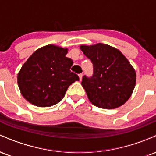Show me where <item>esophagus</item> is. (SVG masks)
Returning <instances> with one entry per match:
<instances>
[{"instance_id":"esophagus-1","label":"esophagus","mask_w":156,"mask_h":156,"mask_svg":"<svg viewBox=\"0 0 156 156\" xmlns=\"http://www.w3.org/2000/svg\"><path fill=\"white\" fill-rule=\"evenodd\" d=\"M78 77H79L80 80H81L82 77H83V74H82V73H80V74H78Z\"/></svg>"}]
</instances>
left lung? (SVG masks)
<instances>
[{"mask_svg": "<svg viewBox=\"0 0 156 156\" xmlns=\"http://www.w3.org/2000/svg\"><path fill=\"white\" fill-rule=\"evenodd\" d=\"M80 48L93 64L92 76H84L81 81L91 103L105 109L122 105L131 95L136 80L128 60L119 50L108 44Z\"/></svg>", "mask_w": 156, "mask_h": 156, "instance_id": "obj_1", "label": "left lung"}]
</instances>
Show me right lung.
<instances>
[{
  "mask_svg": "<svg viewBox=\"0 0 156 156\" xmlns=\"http://www.w3.org/2000/svg\"><path fill=\"white\" fill-rule=\"evenodd\" d=\"M67 49L49 44L37 50L25 62L17 75L23 96L31 104L49 107L63 99L78 75L71 72L73 64L66 57Z\"/></svg>",
  "mask_w": 156,
  "mask_h": 156,
  "instance_id": "right-lung-1",
  "label": "right lung"
}]
</instances>
